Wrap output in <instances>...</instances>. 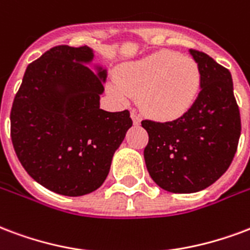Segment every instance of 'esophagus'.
Returning a JSON list of instances; mask_svg holds the SVG:
<instances>
[{
	"label": "esophagus",
	"instance_id": "esophagus-1",
	"mask_svg": "<svg viewBox=\"0 0 250 250\" xmlns=\"http://www.w3.org/2000/svg\"><path fill=\"white\" fill-rule=\"evenodd\" d=\"M131 118H132V122H134V125H140V116H139V114H138V112H136V111L135 110H132L131 111Z\"/></svg>",
	"mask_w": 250,
	"mask_h": 250
}]
</instances>
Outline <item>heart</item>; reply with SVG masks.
I'll return each mask as SVG.
<instances>
[{
  "label": "heart",
  "instance_id": "obj_1",
  "mask_svg": "<svg viewBox=\"0 0 250 250\" xmlns=\"http://www.w3.org/2000/svg\"><path fill=\"white\" fill-rule=\"evenodd\" d=\"M203 73L195 59L176 51L163 50L125 63L119 81L110 83L111 92L120 101L138 95L146 115L160 122L183 118L200 95Z\"/></svg>",
  "mask_w": 250,
  "mask_h": 250
}]
</instances>
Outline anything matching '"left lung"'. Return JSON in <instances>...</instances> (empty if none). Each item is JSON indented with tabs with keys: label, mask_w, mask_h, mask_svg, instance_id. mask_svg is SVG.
Masks as SVG:
<instances>
[{
	"label": "left lung",
	"mask_w": 250,
	"mask_h": 250,
	"mask_svg": "<svg viewBox=\"0 0 250 250\" xmlns=\"http://www.w3.org/2000/svg\"><path fill=\"white\" fill-rule=\"evenodd\" d=\"M189 53L203 73L200 95L177 120H142L148 132L144 160L149 176L173 193H193L212 186L233 160L241 134L240 110L228 68L203 51Z\"/></svg>",
	"instance_id": "1"
}]
</instances>
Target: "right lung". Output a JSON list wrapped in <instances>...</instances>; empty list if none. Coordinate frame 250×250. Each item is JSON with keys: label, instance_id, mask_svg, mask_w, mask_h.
Here are the masks:
<instances>
[{"label": "right lung", "instance_id": "right-lung-1", "mask_svg": "<svg viewBox=\"0 0 250 250\" xmlns=\"http://www.w3.org/2000/svg\"><path fill=\"white\" fill-rule=\"evenodd\" d=\"M87 46H55L27 66L10 111L17 158L37 183L83 196L106 180L111 160L132 125L130 111L99 108L106 70L94 74Z\"/></svg>", "mask_w": 250, "mask_h": 250}]
</instances>
